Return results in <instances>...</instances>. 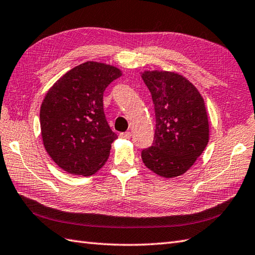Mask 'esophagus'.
Here are the masks:
<instances>
[{
	"label": "esophagus",
	"instance_id": "34e87169",
	"mask_svg": "<svg viewBox=\"0 0 255 255\" xmlns=\"http://www.w3.org/2000/svg\"><path fill=\"white\" fill-rule=\"evenodd\" d=\"M119 136H120L121 138L128 139V138L131 137V133H129V132H123V133H120V135H119Z\"/></svg>",
	"mask_w": 255,
	"mask_h": 255
}]
</instances>
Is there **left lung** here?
<instances>
[{"label":"left lung","mask_w":255,"mask_h":255,"mask_svg":"<svg viewBox=\"0 0 255 255\" xmlns=\"http://www.w3.org/2000/svg\"><path fill=\"white\" fill-rule=\"evenodd\" d=\"M142 78L154 103L152 146L142 150L145 166L163 178L183 174L208 143L204 99L193 84L174 72L145 71Z\"/></svg>","instance_id":"8db88e82"}]
</instances>
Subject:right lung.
Here are the masks:
<instances>
[{
    "mask_svg": "<svg viewBox=\"0 0 255 255\" xmlns=\"http://www.w3.org/2000/svg\"><path fill=\"white\" fill-rule=\"evenodd\" d=\"M122 75L117 67L88 61L56 81L44 97L40 128L44 148L64 171L88 177L103 167L118 135L104 112V92Z\"/></svg>",
    "mask_w": 255,
    "mask_h": 255,
    "instance_id": "1",
    "label": "right lung"
}]
</instances>
